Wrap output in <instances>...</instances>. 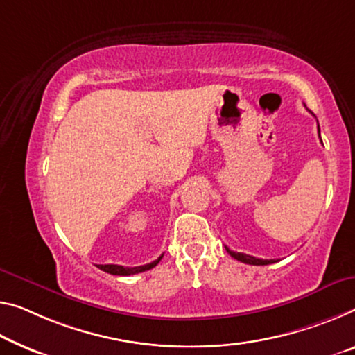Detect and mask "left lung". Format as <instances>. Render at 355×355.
I'll list each match as a JSON object with an SVG mask.
<instances>
[{
  "label": "left lung",
  "instance_id": "8db88e82",
  "mask_svg": "<svg viewBox=\"0 0 355 355\" xmlns=\"http://www.w3.org/2000/svg\"><path fill=\"white\" fill-rule=\"evenodd\" d=\"M318 132H319V138H320V130H319V125H318ZM322 141V139H320ZM227 252L232 255L233 259H236L239 261H243V263H248V265H270V263H275L276 260H263V259H257V257H252V255H248V254H243V252H233V250H230L228 248Z\"/></svg>",
  "mask_w": 355,
  "mask_h": 355
}]
</instances>
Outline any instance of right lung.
Returning <instances> with one entry per match:
<instances>
[{
  "instance_id": "right-lung-1",
  "label": "right lung",
  "mask_w": 355,
  "mask_h": 355,
  "mask_svg": "<svg viewBox=\"0 0 355 355\" xmlns=\"http://www.w3.org/2000/svg\"><path fill=\"white\" fill-rule=\"evenodd\" d=\"M163 255H160L159 259L152 261V263H147L143 266H122V265H98V268L109 272V275H116V276H130V275H136V272H143L150 268H154L155 265H159V261L162 260Z\"/></svg>"
}]
</instances>
